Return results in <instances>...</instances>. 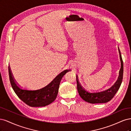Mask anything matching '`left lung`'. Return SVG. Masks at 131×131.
I'll return each instance as SVG.
<instances>
[{"label":"left lung","instance_id":"obj_1","mask_svg":"<svg viewBox=\"0 0 131 131\" xmlns=\"http://www.w3.org/2000/svg\"><path fill=\"white\" fill-rule=\"evenodd\" d=\"M120 53L121 66L119 73V77L118 78V80L115 83L114 85L109 89L99 92L92 93L88 92L79 83L78 76H77L78 91L83 100L92 104L105 103L110 101L114 97L121 86L123 79V74H124V64H123L120 52Z\"/></svg>","mask_w":131,"mask_h":131}]
</instances>
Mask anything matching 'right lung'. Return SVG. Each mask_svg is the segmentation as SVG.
Returning <instances> with one entry per match:
<instances>
[{"label": "right lung", "instance_id": "1", "mask_svg": "<svg viewBox=\"0 0 131 131\" xmlns=\"http://www.w3.org/2000/svg\"><path fill=\"white\" fill-rule=\"evenodd\" d=\"M70 70H64L59 74L49 85L37 90H27L19 87L12 75L9 67V79L14 92L21 100L32 107L45 106L52 103L57 96L58 89L63 77Z\"/></svg>", "mask_w": 131, "mask_h": 131}]
</instances>
